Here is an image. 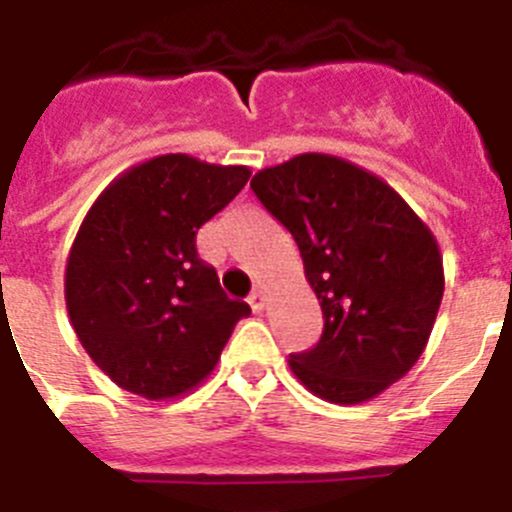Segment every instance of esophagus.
<instances>
[{"instance_id":"34e87169","label":"esophagus","mask_w":512,"mask_h":512,"mask_svg":"<svg viewBox=\"0 0 512 512\" xmlns=\"http://www.w3.org/2000/svg\"><path fill=\"white\" fill-rule=\"evenodd\" d=\"M248 305H251L253 312H261L266 307V295L264 289H253L251 297H248Z\"/></svg>"}]
</instances>
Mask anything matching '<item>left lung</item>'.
I'll use <instances>...</instances> for the list:
<instances>
[{"label":"left lung","mask_w":512,"mask_h":512,"mask_svg":"<svg viewBox=\"0 0 512 512\" xmlns=\"http://www.w3.org/2000/svg\"><path fill=\"white\" fill-rule=\"evenodd\" d=\"M251 189L295 238L325 318L289 369L336 405L374 400L428 346L443 297L436 235L382 176L330 153L261 169Z\"/></svg>","instance_id":"8db88e82"}]
</instances>
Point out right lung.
I'll return each instance as SVG.
<instances>
[{
    "label": "right lung",
    "instance_id": "right-lung-1",
    "mask_svg": "<svg viewBox=\"0 0 512 512\" xmlns=\"http://www.w3.org/2000/svg\"><path fill=\"white\" fill-rule=\"evenodd\" d=\"M248 176V166L164 153L122 171L89 207L63 295L81 346L117 387L156 402L187 395L251 315L194 246Z\"/></svg>",
    "mask_w": 512,
    "mask_h": 512
}]
</instances>
